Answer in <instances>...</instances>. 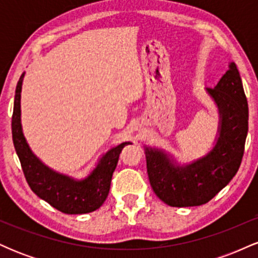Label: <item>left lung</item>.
<instances>
[{
  "instance_id": "obj_1",
  "label": "left lung",
  "mask_w": 258,
  "mask_h": 258,
  "mask_svg": "<svg viewBox=\"0 0 258 258\" xmlns=\"http://www.w3.org/2000/svg\"><path fill=\"white\" fill-rule=\"evenodd\" d=\"M209 93L220 108L221 127L217 143L205 158L178 167L162 152L146 149L150 185L159 199L170 206L209 203L240 167L248 128V106L235 64L229 65V70Z\"/></svg>"
}]
</instances>
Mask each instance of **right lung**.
<instances>
[{"label":"right lung","instance_id":"1","mask_svg":"<svg viewBox=\"0 0 258 258\" xmlns=\"http://www.w3.org/2000/svg\"><path fill=\"white\" fill-rule=\"evenodd\" d=\"M23 78L24 73L20 76L16 88L12 136L26 182L38 198L63 214L81 215L96 211L108 197L111 177L119 161L120 153L130 142L121 143L109 150L100 159L98 166L84 180H74L49 170L32 154L23 135L20 125V92Z\"/></svg>","mask_w":258,"mask_h":258}]
</instances>
